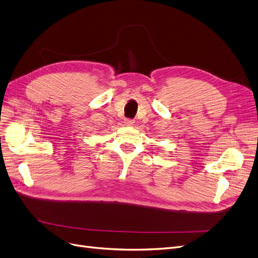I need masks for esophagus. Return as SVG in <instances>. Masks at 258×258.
Returning <instances> with one entry per match:
<instances>
[{"mask_svg": "<svg viewBox=\"0 0 258 258\" xmlns=\"http://www.w3.org/2000/svg\"><path fill=\"white\" fill-rule=\"evenodd\" d=\"M124 123H125V125H127V126H133L134 125V123H135V121L133 120V119H124Z\"/></svg>", "mask_w": 258, "mask_h": 258, "instance_id": "1", "label": "esophagus"}]
</instances>
